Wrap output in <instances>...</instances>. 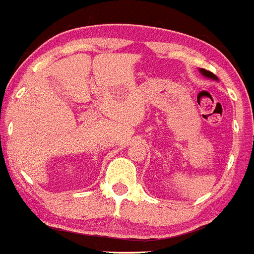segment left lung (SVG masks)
Listing matches in <instances>:
<instances>
[{"label":"left lung","mask_w":254,"mask_h":254,"mask_svg":"<svg viewBox=\"0 0 254 254\" xmlns=\"http://www.w3.org/2000/svg\"><path fill=\"white\" fill-rule=\"evenodd\" d=\"M199 72L202 73L203 76H206V77H208V78H212V80H217V77H216V76H215L214 73H212V72H210V71H207V69H205V68H201V69H199Z\"/></svg>","instance_id":"8db88e82"}]
</instances>
